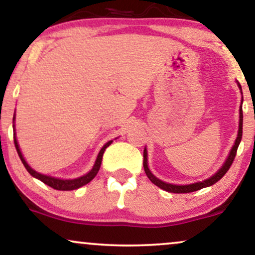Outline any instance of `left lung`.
I'll use <instances>...</instances> for the list:
<instances>
[{
    "label": "left lung",
    "instance_id": "1",
    "mask_svg": "<svg viewBox=\"0 0 255 255\" xmlns=\"http://www.w3.org/2000/svg\"><path fill=\"white\" fill-rule=\"evenodd\" d=\"M237 82L238 87H239L241 95H243V90H241V86L238 81ZM243 102H244V98H241V106L239 108V128H238V135L237 138H235V142L233 144V147L231 148L230 153H228L227 159L225 160V162L222 163L221 168L218 170L217 173H214L213 175L209 176L208 179L202 180V181H198V182H193V183H188V185H175V183H168L166 181H162V180L157 179L153 173L150 172L149 167H148V153H147V148L144 147L143 149V168H144V173L148 176V179L150 180L154 185L159 187V188L163 189V191L169 192V193H191V192H195L199 191L201 188H206V187H209L212 185H214L215 182H218L225 174L227 173V170L230 169V167L233 163V160L235 157V154H237L238 147H239L241 137H243V120H244V115H243Z\"/></svg>",
    "mask_w": 255,
    "mask_h": 255
}]
</instances>
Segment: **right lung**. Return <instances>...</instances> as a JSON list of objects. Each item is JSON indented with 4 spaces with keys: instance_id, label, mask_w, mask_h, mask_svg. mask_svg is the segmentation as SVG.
<instances>
[{
    "instance_id": "right-lung-1",
    "label": "right lung",
    "mask_w": 255,
    "mask_h": 255,
    "mask_svg": "<svg viewBox=\"0 0 255 255\" xmlns=\"http://www.w3.org/2000/svg\"><path fill=\"white\" fill-rule=\"evenodd\" d=\"M12 129H14V143H15L16 150H17L18 156H20L22 163H23V166L25 167V169L28 170V173L30 174V175L33 176V178L40 180V181H42L43 183H46L47 186H49V187H51V188H54V189H57V191H74V189L80 188V187L85 186V185H87V183H89L90 181H92V180L95 178L96 174H98L100 167H101L102 156H104V153H105L106 148H107L108 146H111L112 142H113V140H111V141H108L107 143L104 144V147H102L101 149H100L98 156H96L94 166H93L92 169H90L88 173H86L85 175H81V176H79V178H75V179H60V178H55V176H50V175H46V174L38 173V172H36V170L33 169L30 166L28 165V162H27V161H25L23 154H22V151L20 149V146H18L17 137H16L15 114H14V118H12Z\"/></svg>"
}]
</instances>
